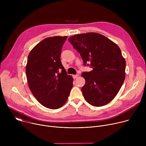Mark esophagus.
<instances>
[{
	"label": "esophagus",
	"mask_w": 146,
	"mask_h": 146,
	"mask_svg": "<svg viewBox=\"0 0 146 146\" xmlns=\"http://www.w3.org/2000/svg\"><path fill=\"white\" fill-rule=\"evenodd\" d=\"M78 77V74H76V75H73V78H77Z\"/></svg>",
	"instance_id": "1"
}]
</instances>
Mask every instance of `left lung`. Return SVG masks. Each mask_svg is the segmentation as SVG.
Wrapping results in <instances>:
<instances>
[{"instance_id":"obj_1","label":"left lung","mask_w":146,"mask_h":146,"mask_svg":"<svg viewBox=\"0 0 146 146\" xmlns=\"http://www.w3.org/2000/svg\"><path fill=\"white\" fill-rule=\"evenodd\" d=\"M92 70L83 72L86 84L81 88L85 99L94 106H103L117 95L125 78L126 62L119 47L101 34L89 32L68 39ZM88 65V64L87 65Z\"/></svg>"}]
</instances>
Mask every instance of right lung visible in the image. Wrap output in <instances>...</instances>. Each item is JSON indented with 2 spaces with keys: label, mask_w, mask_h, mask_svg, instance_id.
I'll return each instance as SVG.
<instances>
[{
  "label": "right lung",
  "mask_w": 146,
  "mask_h": 146,
  "mask_svg": "<svg viewBox=\"0 0 146 146\" xmlns=\"http://www.w3.org/2000/svg\"><path fill=\"white\" fill-rule=\"evenodd\" d=\"M68 36L47 37L36 45L29 54L26 75L35 98L44 107L57 109L68 100L73 78L68 75L60 56Z\"/></svg>",
  "instance_id": "right-lung-1"
}]
</instances>
